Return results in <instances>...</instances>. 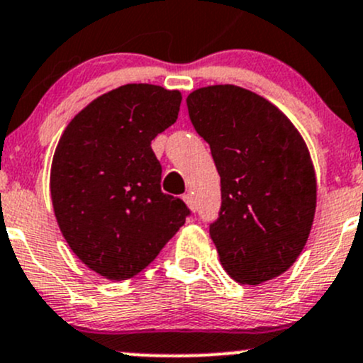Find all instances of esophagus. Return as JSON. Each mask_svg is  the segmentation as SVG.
<instances>
[{"mask_svg": "<svg viewBox=\"0 0 363 363\" xmlns=\"http://www.w3.org/2000/svg\"><path fill=\"white\" fill-rule=\"evenodd\" d=\"M182 200L186 201V205H188L191 210H196V201H194L193 194H184V196H182Z\"/></svg>", "mask_w": 363, "mask_h": 363, "instance_id": "1", "label": "esophagus"}]
</instances>
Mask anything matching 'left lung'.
I'll list each match as a JSON object with an SVG mask.
<instances>
[{
	"mask_svg": "<svg viewBox=\"0 0 363 363\" xmlns=\"http://www.w3.org/2000/svg\"><path fill=\"white\" fill-rule=\"evenodd\" d=\"M186 103L220 175L210 236L222 265L241 284L281 276L303 250L315 213L305 141L281 110L242 87H201Z\"/></svg>",
	"mask_w": 363,
	"mask_h": 363,
	"instance_id": "1",
	"label": "left lung"
}]
</instances>
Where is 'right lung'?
<instances>
[{"mask_svg": "<svg viewBox=\"0 0 363 363\" xmlns=\"http://www.w3.org/2000/svg\"><path fill=\"white\" fill-rule=\"evenodd\" d=\"M182 96L127 84L67 125L51 165V200L72 252L91 270L125 281L146 269L191 210L162 191L151 141L177 121Z\"/></svg>", "mask_w": 363, "mask_h": 363, "instance_id": "add662e5", "label": "right lung"}]
</instances>
